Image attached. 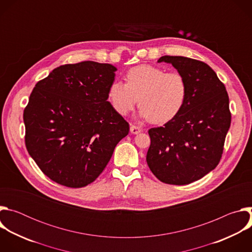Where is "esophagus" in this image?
Here are the masks:
<instances>
[{
    "label": "esophagus",
    "mask_w": 252,
    "mask_h": 252,
    "mask_svg": "<svg viewBox=\"0 0 252 252\" xmlns=\"http://www.w3.org/2000/svg\"><path fill=\"white\" fill-rule=\"evenodd\" d=\"M140 131H141V128H140L139 126H136L130 124V132H131V133L136 134V133H138V132H140Z\"/></svg>",
    "instance_id": "obj_1"
}]
</instances>
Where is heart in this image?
I'll return each mask as SVG.
<instances>
[{"instance_id": "1", "label": "heart", "mask_w": 252, "mask_h": 252, "mask_svg": "<svg viewBox=\"0 0 252 252\" xmlns=\"http://www.w3.org/2000/svg\"><path fill=\"white\" fill-rule=\"evenodd\" d=\"M125 80L126 84L114 81L107 90V99L121 116L131 112L139 100L141 118L163 124L181 112L187 100L188 83L179 71L138 64L126 71Z\"/></svg>"}]
</instances>
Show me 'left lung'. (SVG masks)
I'll return each instance as SVG.
<instances>
[{
  "label": "left lung",
  "instance_id": "obj_1",
  "mask_svg": "<svg viewBox=\"0 0 252 252\" xmlns=\"http://www.w3.org/2000/svg\"><path fill=\"white\" fill-rule=\"evenodd\" d=\"M188 83L187 100L163 126L149 129L151 146L147 162L160 182L184 186L214 169L220 161L230 126L229 98L224 85L205 63L163 56Z\"/></svg>",
  "mask_w": 252,
  "mask_h": 252
}]
</instances>
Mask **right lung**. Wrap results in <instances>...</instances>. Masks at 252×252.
Here are the masks:
<instances>
[{
	"mask_svg": "<svg viewBox=\"0 0 252 252\" xmlns=\"http://www.w3.org/2000/svg\"><path fill=\"white\" fill-rule=\"evenodd\" d=\"M117 67L86 61L60 65L37 83L24 110L27 150L53 182L84 188L102 172L128 123L107 90Z\"/></svg>",
	"mask_w": 252,
	"mask_h": 252,
	"instance_id": "right-lung-1",
	"label": "right lung"
}]
</instances>
